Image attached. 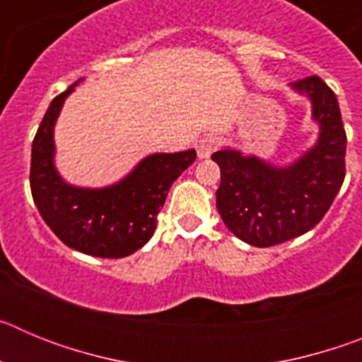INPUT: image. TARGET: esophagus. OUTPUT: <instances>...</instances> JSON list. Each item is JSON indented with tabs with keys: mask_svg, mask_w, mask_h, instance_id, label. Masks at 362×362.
Masks as SVG:
<instances>
[{
	"mask_svg": "<svg viewBox=\"0 0 362 362\" xmlns=\"http://www.w3.org/2000/svg\"><path fill=\"white\" fill-rule=\"evenodd\" d=\"M196 150H197V158L199 159L210 158V156L217 150V137L214 136L201 137L199 141L196 143Z\"/></svg>",
	"mask_w": 362,
	"mask_h": 362,
	"instance_id": "1",
	"label": "esophagus"
}]
</instances>
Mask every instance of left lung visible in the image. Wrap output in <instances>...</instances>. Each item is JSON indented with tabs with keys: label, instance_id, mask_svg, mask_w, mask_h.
Returning <instances> with one entry per match:
<instances>
[{
	"label": "left lung",
	"instance_id": "1",
	"mask_svg": "<svg viewBox=\"0 0 362 362\" xmlns=\"http://www.w3.org/2000/svg\"><path fill=\"white\" fill-rule=\"evenodd\" d=\"M312 105L317 139L286 165L225 146L212 156L221 168L216 204L226 228L252 246L299 238L322 219L344 181L346 132L332 88L317 76L290 83Z\"/></svg>",
	"mask_w": 362,
	"mask_h": 362
}]
</instances>
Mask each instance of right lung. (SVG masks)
<instances>
[{
  "instance_id": "add662e5",
  "label": "right lung",
  "mask_w": 362,
  "mask_h": 362,
  "mask_svg": "<svg viewBox=\"0 0 362 362\" xmlns=\"http://www.w3.org/2000/svg\"><path fill=\"white\" fill-rule=\"evenodd\" d=\"M81 81L52 99L37 129L32 143V197L49 228L72 250L94 257H127L150 241L168 190L196 161V150L150 153L107 187L69 183L56 166L54 129L66 98Z\"/></svg>"
}]
</instances>
